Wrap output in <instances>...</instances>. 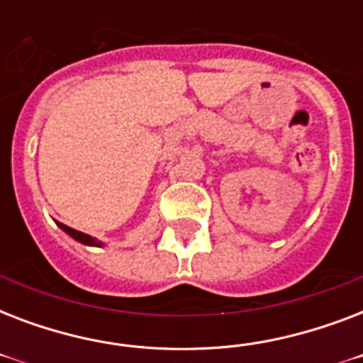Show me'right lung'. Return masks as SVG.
<instances>
[{"label": "right lung", "instance_id": "1", "mask_svg": "<svg viewBox=\"0 0 363 363\" xmlns=\"http://www.w3.org/2000/svg\"><path fill=\"white\" fill-rule=\"evenodd\" d=\"M58 226L62 228V230H64L65 233H69L71 238L77 239V241L84 242V245H94V247H101V241L90 238V235H86V233L77 232V230H73V228H69V226H65V224H62V222H58Z\"/></svg>", "mask_w": 363, "mask_h": 363}]
</instances>
